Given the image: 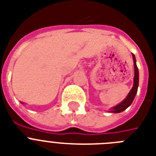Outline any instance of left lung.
Listing matches in <instances>:
<instances>
[{"instance_id": "left-lung-1", "label": "left lung", "mask_w": 156, "mask_h": 156, "mask_svg": "<svg viewBox=\"0 0 156 156\" xmlns=\"http://www.w3.org/2000/svg\"><path fill=\"white\" fill-rule=\"evenodd\" d=\"M133 56V67H134V77H133V85L130 91L129 92L127 95L126 98L124 100H122L120 104H118L116 106L112 107L110 109V112H113V113H119L121 112L125 111L128 107L131 105V104L133 103L135 95L138 91V80H139V73H138V69L136 65V59L135 56L132 54Z\"/></svg>"}]
</instances>
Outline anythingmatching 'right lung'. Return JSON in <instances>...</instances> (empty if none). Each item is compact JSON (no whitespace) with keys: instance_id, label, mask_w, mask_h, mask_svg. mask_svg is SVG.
Returning <instances> with one entry per match:
<instances>
[{"instance_id":"1","label":"right lung","mask_w":156,"mask_h":156,"mask_svg":"<svg viewBox=\"0 0 156 156\" xmlns=\"http://www.w3.org/2000/svg\"><path fill=\"white\" fill-rule=\"evenodd\" d=\"M21 103H22V104H24V103H23V102H21Z\"/></svg>"}]
</instances>
